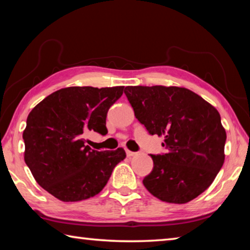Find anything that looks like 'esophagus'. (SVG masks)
<instances>
[{"mask_svg": "<svg viewBox=\"0 0 250 250\" xmlns=\"http://www.w3.org/2000/svg\"><path fill=\"white\" fill-rule=\"evenodd\" d=\"M125 153H126V155H128V156H133V155L135 154V152H132V151L126 150V151H125Z\"/></svg>", "mask_w": 250, "mask_h": 250, "instance_id": "esophagus-1", "label": "esophagus"}]
</instances>
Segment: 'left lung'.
<instances>
[{"instance_id":"1","label":"left lung","mask_w":250,"mask_h":250,"mask_svg":"<svg viewBox=\"0 0 250 250\" xmlns=\"http://www.w3.org/2000/svg\"><path fill=\"white\" fill-rule=\"evenodd\" d=\"M134 116L151 135H164L167 153L151 154L143 185L159 200L184 204L213 183L225 159L226 132L213 105L181 87L128 86Z\"/></svg>"}]
</instances>
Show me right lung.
<instances>
[{
  "instance_id": "right-lung-1",
  "label": "right lung",
  "mask_w": 250,
  "mask_h": 250,
  "mask_svg": "<svg viewBox=\"0 0 250 250\" xmlns=\"http://www.w3.org/2000/svg\"><path fill=\"white\" fill-rule=\"evenodd\" d=\"M124 88H64L29 112L23 132L25 163L37 183L58 200L78 202L97 195L125 158L122 147L96 151L84 140L92 131L107 134L108 110Z\"/></svg>"
}]
</instances>
